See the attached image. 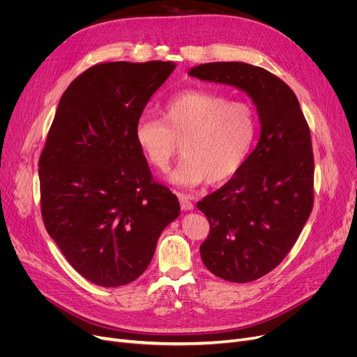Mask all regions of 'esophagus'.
<instances>
[{"mask_svg": "<svg viewBox=\"0 0 357 357\" xmlns=\"http://www.w3.org/2000/svg\"><path fill=\"white\" fill-rule=\"evenodd\" d=\"M178 198H179V202H181V208L183 211H191L194 210V202H192V197L190 195H185V194H178Z\"/></svg>", "mask_w": 357, "mask_h": 357, "instance_id": "obj_1", "label": "esophagus"}]
</instances>
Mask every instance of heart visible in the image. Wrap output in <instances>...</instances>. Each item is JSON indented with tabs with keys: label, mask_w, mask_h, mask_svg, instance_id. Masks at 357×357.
<instances>
[{
	"label": "heart",
	"mask_w": 357,
	"mask_h": 357,
	"mask_svg": "<svg viewBox=\"0 0 357 357\" xmlns=\"http://www.w3.org/2000/svg\"><path fill=\"white\" fill-rule=\"evenodd\" d=\"M162 117L163 121L142 116L135 137L146 160L160 172L181 142L183 156L167 176L176 185L229 181L249 159L257 137L253 107L215 92H181L165 102Z\"/></svg>",
	"instance_id": "b5f03b06"
}]
</instances>
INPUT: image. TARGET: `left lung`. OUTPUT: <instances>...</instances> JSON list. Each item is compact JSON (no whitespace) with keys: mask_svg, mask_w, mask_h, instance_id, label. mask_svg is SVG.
Returning a JSON list of instances; mask_svg holds the SVG:
<instances>
[{"mask_svg":"<svg viewBox=\"0 0 357 357\" xmlns=\"http://www.w3.org/2000/svg\"><path fill=\"white\" fill-rule=\"evenodd\" d=\"M188 73L246 92L257 109L260 137L249 159L197 204L210 221V234L199 246L205 268L230 282H252L284 260L311 214L310 128L294 91L264 68L211 62Z\"/></svg>","mask_w":357,"mask_h":357,"instance_id":"obj_1","label":"left lung"}]
</instances>
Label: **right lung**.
<instances>
[{
    "label": "right lung",
    "instance_id": "1",
    "mask_svg": "<svg viewBox=\"0 0 357 357\" xmlns=\"http://www.w3.org/2000/svg\"><path fill=\"white\" fill-rule=\"evenodd\" d=\"M174 62H109L86 69L63 92L39 160L42 217L72 268L116 288L137 279L181 213L156 183L135 128Z\"/></svg>",
    "mask_w": 357,
    "mask_h": 357
}]
</instances>
